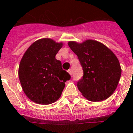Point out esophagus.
Instances as JSON below:
<instances>
[{
  "mask_svg": "<svg viewBox=\"0 0 133 133\" xmlns=\"http://www.w3.org/2000/svg\"><path fill=\"white\" fill-rule=\"evenodd\" d=\"M68 73H69V74H70L71 75H72V69H68Z\"/></svg>",
  "mask_w": 133,
  "mask_h": 133,
  "instance_id": "esophagus-1",
  "label": "esophagus"
}]
</instances>
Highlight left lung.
I'll return each mask as SVG.
<instances>
[{
    "mask_svg": "<svg viewBox=\"0 0 133 133\" xmlns=\"http://www.w3.org/2000/svg\"><path fill=\"white\" fill-rule=\"evenodd\" d=\"M68 45L82 67L83 76L77 82L79 91L90 101L108 98L121 76V68L115 55L103 44L92 40L82 44L69 42Z\"/></svg>",
    "mask_w": 133,
    "mask_h": 133,
    "instance_id": "8db88e82",
    "label": "left lung"
}]
</instances>
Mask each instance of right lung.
Here are the masks:
<instances>
[{"mask_svg":"<svg viewBox=\"0 0 133 133\" xmlns=\"http://www.w3.org/2000/svg\"><path fill=\"white\" fill-rule=\"evenodd\" d=\"M62 46L50 38L35 42L27 49L18 68L22 89L31 101L47 105L60 97L71 76L55 55Z\"/></svg>","mask_w":133,"mask_h":133,"instance_id":"add662e5","label":"right lung"}]
</instances>
